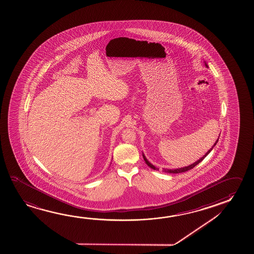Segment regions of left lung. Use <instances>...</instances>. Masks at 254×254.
Instances as JSON below:
<instances>
[{
  "label": "left lung",
  "instance_id": "obj_1",
  "mask_svg": "<svg viewBox=\"0 0 254 254\" xmlns=\"http://www.w3.org/2000/svg\"><path fill=\"white\" fill-rule=\"evenodd\" d=\"M205 65H206V67L207 66V64H205ZM218 141H219V139H217V141H215V143L213 144V146L212 147V149H210V150H208L207 152L205 153V155L204 156H203L202 158H200V159H198L196 162L193 163L192 165H190V166H188V167H183V168H178V169H164V172H166V173H169V174H179V173H183V172H186V171L190 170V169H192L193 167H195L197 164H199L203 159H204L206 156H207L208 154L210 153L211 152V150H212V148L214 147V146L216 145L217 142H218ZM143 156V159H144V161H145L146 164L149 166V167H150V168H152V169H154V170H158V168H157V167H154L153 165L152 164H150L148 160H147V158H145V156L144 155H142Z\"/></svg>",
  "mask_w": 254,
  "mask_h": 254
}]
</instances>
